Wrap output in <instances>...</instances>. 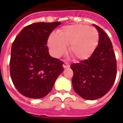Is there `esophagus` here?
Masks as SVG:
<instances>
[{
    "label": "esophagus",
    "mask_w": 123,
    "mask_h": 123,
    "mask_svg": "<svg viewBox=\"0 0 123 123\" xmlns=\"http://www.w3.org/2000/svg\"><path fill=\"white\" fill-rule=\"evenodd\" d=\"M70 67V64L67 63V62H64V64H63V68H68V67Z\"/></svg>",
    "instance_id": "obj_1"
}]
</instances>
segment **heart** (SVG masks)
I'll return each mask as SVG.
<instances>
[{
  "label": "heart",
  "mask_w": 123,
  "mask_h": 123,
  "mask_svg": "<svg viewBox=\"0 0 123 123\" xmlns=\"http://www.w3.org/2000/svg\"><path fill=\"white\" fill-rule=\"evenodd\" d=\"M52 33L49 38L48 45L51 53L59 57L69 45V52L74 59L84 60L93 54L99 43V33L94 28L82 24L64 26Z\"/></svg>",
  "instance_id": "1"
}]
</instances>
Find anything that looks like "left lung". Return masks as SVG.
<instances>
[{
  "instance_id": "left-lung-1",
  "label": "left lung",
  "mask_w": 123,
  "mask_h": 123,
  "mask_svg": "<svg viewBox=\"0 0 123 123\" xmlns=\"http://www.w3.org/2000/svg\"><path fill=\"white\" fill-rule=\"evenodd\" d=\"M99 33V43L88 59L73 63L72 83L75 92L85 99H97L111 90L117 76V61L110 39L93 25Z\"/></svg>"
}]
</instances>
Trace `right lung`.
Listing matches in <instances>:
<instances>
[{
  "label": "right lung",
  "instance_id": "right-lung-1",
  "mask_svg": "<svg viewBox=\"0 0 123 123\" xmlns=\"http://www.w3.org/2000/svg\"><path fill=\"white\" fill-rule=\"evenodd\" d=\"M61 24L38 22L27 25L12 43L10 76L17 90L27 98L46 96L64 70L63 62L51 57L47 46L51 33Z\"/></svg>",
  "mask_w": 123,
  "mask_h": 123
}]
</instances>
